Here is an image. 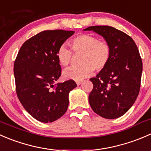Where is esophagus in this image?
Listing matches in <instances>:
<instances>
[{
    "instance_id": "1",
    "label": "esophagus",
    "mask_w": 151,
    "mask_h": 151,
    "mask_svg": "<svg viewBox=\"0 0 151 151\" xmlns=\"http://www.w3.org/2000/svg\"><path fill=\"white\" fill-rule=\"evenodd\" d=\"M82 83V81H76V84L78 85V86H79V85H81Z\"/></svg>"
}]
</instances>
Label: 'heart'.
Returning <instances> with one entry per match:
<instances>
[{
    "instance_id": "b5f03b06",
    "label": "heart",
    "mask_w": 151,
    "mask_h": 151,
    "mask_svg": "<svg viewBox=\"0 0 151 151\" xmlns=\"http://www.w3.org/2000/svg\"><path fill=\"white\" fill-rule=\"evenodd\" d=\"M70 45L75 53H82L80 65L77 68H69L63 72L67 80L81 81L92 75L93 70L101 71L108 65L111 58V46L107 42L101 41L97 37L87 34H81L70 41ZM72 53L65 45L59 47L56 58L62 66L70 63Z\"/></svg>"
}]
</instances>
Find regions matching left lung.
Masks as SVG:
<instances>
[{"label":"left lung","instance_id":"obj_1","mask_svg":"<svg viewBox=\"0 0 151 151\" xmlns=\"http://www.w3.org/2000/svg\"><path fill=\"white\" fill-rule=\"evenodd\" d=\"M83 31L102 36L111 49L108 65L90 78L93 83L90 106L104 118H118L130 109L139 95L142 73L139 52L133 39L115 28L97 25Z\"/></svg>","mask_w":151,"mask_h":151}]
</instances>
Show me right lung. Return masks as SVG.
<instances>
[{"label": "right lung", "mask_w": 151, "mask_h": 151, "mask_svg": "<svg viewBox=\"0 0 151 151\" xmlns=\"http://www.w3.org/2000/svg\"><path fill=\"white\" fill-rule=\"evenodd\" d=\"M73 34L42 31L23 43L14 62L17 97L28 114L42 123H52L65 114L70 92L77 86L73 80L54 86L62 73L56 52Z\"/></svg>", "instance_id": "right-lung-1"}]
</instances>
